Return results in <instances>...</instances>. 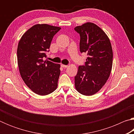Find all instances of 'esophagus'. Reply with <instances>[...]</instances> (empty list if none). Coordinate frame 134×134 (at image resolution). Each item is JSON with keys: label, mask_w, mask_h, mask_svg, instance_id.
I'll return each instance as SVG.
<instances>
[{"label": "esophagus", "mask_w": 134, "mask_h": 134, "mask_svg": "<svg viewBox=\"0 0 134 134\" xmlns=\"http://www.w3.org/2000/svg\"><path fill=\"white\" fill-rule=\"evenodd\" d=\"M61 65H62V67H63V68H67V67H68V65H67L62 64Z\"/></svg>", "instance_id": "34e87169"}]
</instances>
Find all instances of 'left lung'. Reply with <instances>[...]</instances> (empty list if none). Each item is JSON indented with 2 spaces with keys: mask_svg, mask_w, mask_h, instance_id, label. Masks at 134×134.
<instances>
[{
  "mask_svg": "<svg viewBox=\"0 0 134 134\" xmlns=\"http://www.w3.org/2000/svg\"><path fill=\"white\" fill-rule=\"evenodd\" d=\"M80 37V51L87 53L84 65L79 67L74 77L76 90L83 95L91 96L105 85L112 67L113 52L107 35L91 22L74 28Z\"/></svg>",
  "mask_w": 134,
  "mask_h": 134,
  "instance_id": "left-lung-1",
  "label": "left lung"
}]
</instances>
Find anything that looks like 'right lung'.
<instances>
[{
  "label": "right lung",
  "instance_id": "right-lung-1",
  "mask_svg": "<svg viewBox=\"0 0 134 134\" xmlns=\"http://www.w3.org/2000/svg\"><path fill=\"white\" fill-rule=\"evenodd\" d=\"M60 29L47 24L35 25L18 44V64L22 79L32 91L41 96L51 93L57 87L60 65L44 61V58L54 36Z\"/></svg>",
  "mask_w": 134,
  "mask_h": 134
}]
</instances>
